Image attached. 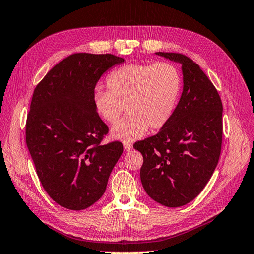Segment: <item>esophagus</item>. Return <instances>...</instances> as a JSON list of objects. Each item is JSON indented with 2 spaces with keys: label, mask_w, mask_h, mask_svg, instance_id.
<instances>
[{
  "label": "esophagus",
  "mask_w": 254,
  "mask_h": 254,
  "mask_svg": "<svg viewBox=\"0 0 254 254\" xmlns=\"http://www.w3.org/2000/svg\"><path fill=\"white\" fill-rule=\"evenodd\" d=\"M124 149L126 151H130L132 149V144L131 143H128V142H124Z\"/></svg>",
  "instance_id": "1"
}]
</instances>
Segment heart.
<instances>
[{"instance_id":"1","label":"heart","mask_w":254,"mask_h":254,"mask_svg":"<svg viewBox=\"0 0 254 254\" xmlns=\"http://www.w3.org/2000/svg\"><path fill=\"white\" fill-rule=\"evenodd\" d=\"M181 74L167 61L130 64L114 70L107 78L109 91L94 95L97 114L115 124L125 111L129 117L113 126L115 139L130 142L140 139L147 129H162L171 121L181 92Z\"/></svg>"}]
</instances>
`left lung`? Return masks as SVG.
Returning <instances> with one entry per match:
<instances>
[{
  "label": "left lung",
  "mask_w": 254,
  "mask_h": 254,
  "mask_svg": "<svg viewBox=\"0 0 254 254\" xmlns=\"http://www.w3.org/2000/svg\"><path fill=\"white\" fill-rule=\"evenodd\" d=\"M157 55L182 64L183 92L167 125L133 147L144 159L140 176L146 193L161 204L178 207L200 194L218 163L222 104L195 61L180 53Z\"/></svg>",
  "instance_id": "8db88e82"
}]
</instances>
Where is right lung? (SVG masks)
<instances>
[{"label":"right lung","instance_id":"1","mask_svg":"<svg viewBox=\"0 0 254 254\" xmlns=\"http://www.w3.org/2000/svg\"><path fill=\"white\" fill-rule=\"evenodd\" d=\"M123 61L112 54L75 53L34 90L26 145L43 189L65 209L79 211L95 203L123 153L119 141L101 144L109 128L94 107L97 81Z\"/></svg>","mask_w":254,"mask_h":254}]
</instances>
